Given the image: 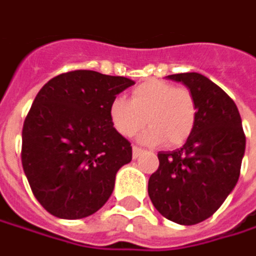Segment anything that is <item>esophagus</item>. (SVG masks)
I'll return each instance as SVG.
<instances>
[{
  "label": "esophagus",
  "mask_w": 256,
  "mask_h": 256,
  "mask_svg": "<svg viewBox=\"0 0 256 256\" xmlns=\"http://www.w3.org/2000/svg\"><path fill=\"white\" fill-rule=\"evenodd\" d=\"M143 154V149H140V148H138V146H133V158H139L140 155Z\"/></svg>",
  "instance_id": "esophagus-1"
}]
</instances>
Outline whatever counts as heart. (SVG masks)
Here are the masks:
<instances>
[{
	"label": "heart",
	"instance_id": "b5f03b06",
	"mask_svg": "<svg viewBox=\"0 0 256 256\" xmlns=\"http://www.w3.org/2000/svg\"><path fill=\"white\" fill-rule=\"evenodd\" d=\"M113 128L124 138L150 124L140 142L176 146L187 140L197 123V106L191 91L172 84L150 80L132 90L130 100L114 98L108 107Z\"/></svg>",
	"mask_w": 256,
	"mask_h": 256
}]
</instances>
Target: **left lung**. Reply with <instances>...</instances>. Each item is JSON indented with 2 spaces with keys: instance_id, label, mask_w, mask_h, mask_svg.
<instances>
[{
  "instance_id": "8db88e82",
  "label": "left lung",
  "mask_w": 256,
  "mask_h": 256,
  "mask_svg": "<svg viewBox=\"0 0 256 256\" xmlns=\"http://www.w3.org/2000/svg\"><path fill=\"white\" fill-rule=\"evenodd\" d=\"M166 78L191 91L197 123L182 148L159 152L148 192L164 218L191 226L210 218L232 192L246 138L236 104L218 85L197 72Z\"/></svg>"
}]
</instances>
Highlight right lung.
<instances>
[{
	"label": "right lung",
	"mask_w": 256,
	"mask_h": 256,
	"mask_svg": "<svg viewBox=\"0 0 256 256\" xmlns=\"http://www.w3.org/2000/svg\"><path fill=\"white\" fill-rule=\"evenodd\" d=\"M134 82L96 70L52 78L24 120L22 164L38 202L59 218L94 214L110 198L132 146L113 128L108 107Z\"/></svg>",
	"instance_id": "obj_1"
}]
</instances>
